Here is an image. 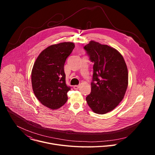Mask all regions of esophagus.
I'll list each match as a JSON object with an SVG mask.
<instances>
[{
	"mask_svg": "<svg viewBox=\"0 0 155 155\" xmlns=\"http://www.w3.org/2000/svg\"><path fill=\"white\" fill-rule=\"evenodd\" d=\"M79 87H80V85H75V86H74V88L75 90H78Z\"/></svg>",
	"mask_w": 155,
	"mask_h": 155,
	"instance_id": "34e87169",
	"label": "esophagus"
}]
</instances>
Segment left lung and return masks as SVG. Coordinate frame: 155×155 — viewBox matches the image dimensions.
Here are the masks:
<instances>
[{"label":"left lung","instance_id":"8db88e82","mask_svg":"<svg viewBox=\"0 0 155 155\" xmlns=\"http://www.w3.org/2000/svg\"><path fill=\"white\" fill-rule=\"evenodd\" d=\"M84 49L94 63L91 92L86 101L94 113L105 114L124 98L128 85L127 65L120 52L107 45L91 40Z\"/></svg>","mask_w":155,"mask_h":155}]
</instances>
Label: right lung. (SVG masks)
<instances>
[{
  "label": "right lung",
  "mask_w": 155,
  "mask_h": 155,
  "mask_svg": "<svg viewBox=\"0 0 155 155\" xmlns=\"http://www.w3.org/2000/svg\"><path fill=\"white\" fill-rule=\"evenodd\" d=\"M75 48L72 42L52 45L37 57L32 70L31 81L37 99L50 109L60 108L68 101L71 87L65 83L64 66Z\"/></svg>",
  "instance_id": "add662e5"
}]
</instances>
